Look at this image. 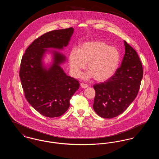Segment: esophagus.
Wrapping results in <instances>:
<instances>
[{
	"instance_id": "34e87169",
	"label": "esophagus",
	"mask_w": 159,
	"mask_h": 159,
	"mask_svg": "<svg viewBox=\"0 0 159 159\" xmlns=\"http://www.w3.org/2000/svg\"><path fill=\"white\" fill-rule=\"evenodd\" d=\"M80 86L82 88H86L87 87H88V85L87 84H85V83H80Z\"/></svg>"
}]
</instances>
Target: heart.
<instances>
[{
	"label": "heart",
	"mask_w": 159,
	"mask_h": 159,
	"mask_svg": "<svg viewBox=\"0 0 159 159\" xmlns=\"http://www.w3.org/2000/svg\"><path fill=\"white\" fill-rule=\"evenodd\" d=\"M69 65L73 76L77 77L88 64L89 71L86 79L92 76L98 82L110 78L116 72L119 61L120 53L115 48L102 41L84 43L80 49L73 48L69 54Z\"/></svg>",
	"instance_id": "heart-1"
}]
</instances>
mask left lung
<instances>
[{"label":"left lung","instance_id":"obj_1","mask_svg":"<svg viewBox=\"0 0 159 159\" xmlns=\"http://www.w3.org/2000/svg\"><path fill=\"white\" fill-rule=\"evenodd\" d=\"M125 53L113 76L105 82L95 84L93 107L100 117H115L123 113L136 98L143 76L142 62L136 51L124 41Z\"/></svg>","mask_w":159,"mask_h":159}]
</instances>
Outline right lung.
Instances as JSON below:
<instances>
[{
  "label": "right lung",
  "mask_w": 159,
  "mask_h": 159,
  "mask_svg": "<svg viewBox=\"0 0 159 159\" xmlns=\"http://www.w3.org/2000/svg\"><path fill=\"white\" fill-rule=\"evenodd\" d=\"M73 31L70 27L46 33L31 43L21 59L20 77L25 97L37 111L47 117L64 113L80 84L59 66L65 60L63 55L54 52L53 64L48 70L42 67V58L46 48L62 49L67 45Z\"/></svg>",
  "instance_id": "add662e5"
}]
</instances>
